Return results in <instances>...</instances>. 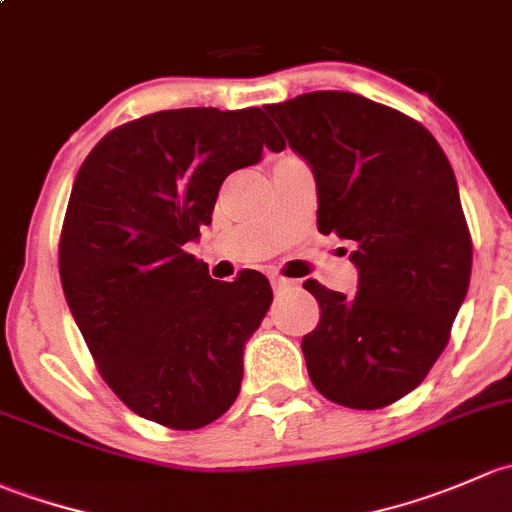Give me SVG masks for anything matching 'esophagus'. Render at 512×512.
I'll return each instance as SVG.
<instances>
[{"label": "esophagus", "instance_id": "1", "mask_svg": "<svg viewBox=\"0 0 512 512\" xmlns=\"http://www.w3.org/2000/svg\"><path fill=\"white\" fill-rule=\"evenodd\" d=\"M271 286H273V291H286V288L295 286V283L288 281V278H283V276H271Z\"/></svg>", "mask_w": 512, "mask_h": 512}]
</instances>
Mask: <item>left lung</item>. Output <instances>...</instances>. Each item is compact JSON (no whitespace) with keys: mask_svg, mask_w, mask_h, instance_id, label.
Returning a JSON list of instances; mask_svg holds the SVG:
<instances>
[{"mask_svg":"<svg viewBox=\"0 0 512 512\" xmlns=\"http://www.w3.org/2000/svg\"><path fill=\"white\" fill-rule=\"evenodd\" d=\"M310 162L320 234L355 241V298L318 281L320 320L303 337L310 382L330 402L382 409L424 382L471 281L473 244L456 177L434 135L357 93L266 105Z\"/></svg>","mask_w":512,"mask_h":512,"instance_id":"1","label":"left lung"}]
</instances>
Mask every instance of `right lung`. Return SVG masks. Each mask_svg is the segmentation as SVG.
Returning a JSON list of instances; mask_svg holds the SVG:
<instances>
[{
    "label": "right lung",
    "instance_id": "1",
    "mask_svg": "<svg viewBox=\"0 0 512 512\" xmlns=\"http://www.w3.org/2000/svg\"><path fill=\"white\" fill-rule=\"evenodd\" d=\"M263 147L286 142L261 108L160 110L110 130L73 182L63 295L105 384L167 429H202L234 404L273 300L263 273L214 281L184 249L212 224L221 182Z\"/></svg>",
    "mask_w": 512,
    "mask_h": 512
}]
</instances>
